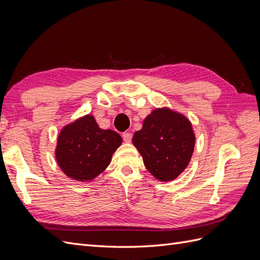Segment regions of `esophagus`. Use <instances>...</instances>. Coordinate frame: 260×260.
<instances>
[{"instance_id": "esophagus-1", "label": "esophagus", "mask_w": 260, "mask_h": 260, "mask_svg": "<svg viewBox=\"0 0 260 260\" xmlns=\"http://www.w3.org/2000/svg\"><path fill=\"white\" fill-rule=\"evenodd\" d=\"M122 139H123L124 142H127V143L131 142L132 133H131V132H123V133H122Z\"/></svg>"}]
</instances>
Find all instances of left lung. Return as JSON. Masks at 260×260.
Here are the masks:
<instances>
[{
	"mask_svg": "<svg viewBox=\"0 0 260 260\" xmlns=\"http://www.w3.org/2000/svg\"><path fill=\"white\" fill-rule=\"evenodd\" d=\"M146 169L159 181L175 180L191 160L195 136L186 117L171 109L157 108L132 138Z\"/></svg>",
	"mask_w": 260,
	"mask_h": 260,
	"instance_id": "8db88e82",
	"label": "left lung"
}]
</instances>
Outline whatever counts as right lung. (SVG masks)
Instances as JSON below:
<instances>
[{
  "mask_svg": "<svg viewBox=\"0 0 260 260\" xmlns=\"http://www.w3.org/2000/svg\"><path fill=\"white\" fill-rule=\"evenodd\" d=\"M121 143L117 132L101 129L94 117L86 115L62 128L55 155L67 177L84 182L107 168Z\"/></svg>",
  "mask_w": 260,
  "mask_h": 260,
  "instance_id": "add662e5",
  "label": "right lung"
}]
</instances>
